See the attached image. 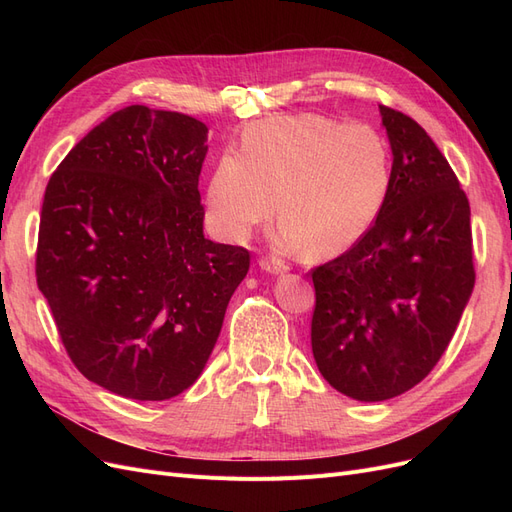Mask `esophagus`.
Instances as JSON below:
<instances>
[{
  "instance_id": "obj_1",
  "label": "esophagus",
  "mask_w": 512,
  "mask_h": 512,
  "mask_svg": "<svg viewBox=\"0 0 512 512\" xmlns=\"http://www.w3.org/2000/svg\"><path fill=\"white\" fill-rule=\"evenodd\" d=\"M258 267L262 271L271 273V275H282V273L288 271V265H286V262H282L280 258H260L258 260Z\"/></svg>"
}]
</instances>
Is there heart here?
Listing matches in <instances>:
<instances>
[{"label":"heart","instance_id":"heart-1","mask_svg":"<svg viewBox=\"0 0 512 512\" xmlns=\"http://www.w3.org/2000/svg\"><path fill=\"white\" fill-rule=\"evenodd\" d=\"M391 151L369 126L322 115L258 121L226 151L207 183L209 222L232 243L250 239L275 211V243L286 252L333 258L376 224L391 192Z\"/></svg>","mask_w":512,"mask_h":512}]
</instances>
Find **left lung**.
I'll return each instance as SVG.
<instances>
[{
  "label": "left lung",
  "mask_w": 512,
  "mask_h": 512,
  "mask_svg": "<svg viewBox=\"0 0 512 512\" xmlns=\"http://www.w3.org/2000/svg\"><path fill=\"white\" fill-rule=\"evenodd\" d=\"M393 181L376 224L312 271V352L322 378L384 401L440 361L474 288L470 205L446 158L408 115L380 106Z\"/></svg>",
  "instance_id": "1"
}]
</instances>
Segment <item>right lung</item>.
Segmentation results:
<instances>
[{
    "instance_id": "add662e5",
    "label": "right lung",
    "mask_w": 512,
    "mask_h": 512,
    "mask_svg": "<svg viewBox=\"0 0 512 512\" xmlns=\"http://www.w3.org/2000/svg\"><path fill=\"white\" fill-rule=\"evenodd\" d=\"M209 128L134 104L72 147L44 192L36 256L72 363L102 389L164 401L198 380L250 252L205 239Z\"/></svg>"
}]
</instances>
